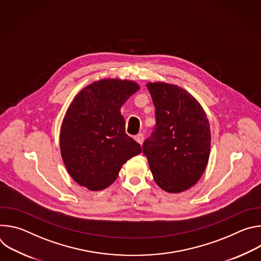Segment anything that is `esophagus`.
Masks as SVG:
<instances>
[{
  "label": "esophagus",
  "instance_id": "esophagus-1",
  "mask_svg": "<svg viewBox=\"0 0 261 261\" xmlns=\"http://www.w3.org/2000/svg\"><path fill=\"white\" fill-rule=\"evenodd\" d=\"M143 139H144V137H143V134H138V135H136L135 136V140L139 143V144H142V142H143Z\"/></svg>",
  "mask_w": 261,
  "mask_h": 261
}]
</instances>
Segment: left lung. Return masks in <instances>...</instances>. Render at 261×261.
I'll return each instance as SVG.
<instances>
[{
    "mask_svg": "<svg viewBox=\"0 0 261 261\" xmlns=\"http://www.w3.org/2000/svg\"><path fill=\"white\" fill-rule=\"evenodd\" d=\"M156 107V126L143 142L154 179L168 193L190 189L203 174L211 152L208 120L200 103L182 88L147 83Z\"/></svg>",
    "mask_w": 261,
    "mask_h": 261,
    "instance_id": "obj_1",
    "label": "left lung"
}]
</instances>
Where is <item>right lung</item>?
Listing matches in <instances>:
<instances>
[{"label":"right lung","instance_id":"add662e5","mask_svg":"<svg viewBox=\"0 0 261 261\" xmlns=\"http://www.w3.org/2000/svg\"><path fill=\"white\" fill-rule=\"evenodd\" d=\"M138 84L103 79L85 87L72 100L62 122L60 150L70 176L79 185L100 191L113 184L124 163L141 153L125 131L121 107Z\"/></svg>","mask_w":261,"mask_h":261}]
</instances>
